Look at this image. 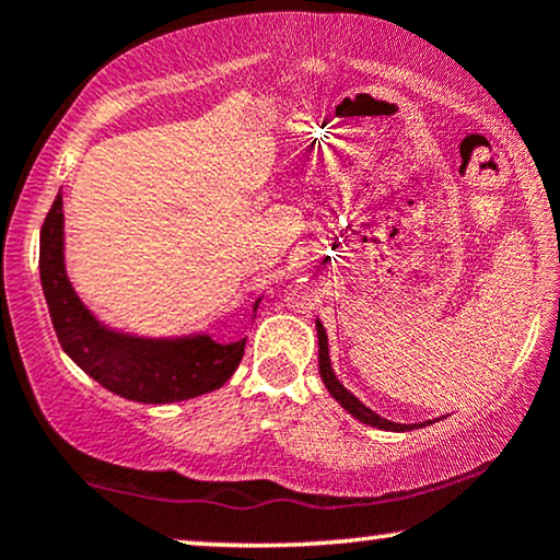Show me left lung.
Returning a JSON list of instances; mask_svg holds the SVG:
<instances>
[{
	"instance_id": "left-lung-1",
	"label": "left lung",
	"mask_w": 560,
	"mask_h": 560,
	"mask_svg": "<svg viewBox=\"0 0 560 560\" xmlns=\"http://www.w3.org/2000/svg\"><path fill=\"white\" fill-rule=\"evenodd\" d=\"M316 331H318V372H320V380H324V385L328 393H331L334 400L341 402V408L351 412L357 420H362L366 425H374V428H382V431H410V428L416 425H402V423H393V420H385L377 412L366 408L364 402H359L354 395L349 393L347 387L341 385L339 377L334 374V366H331V359H328V336H326V328L320 320H316ZM423 425V423H420Z\"/></svg>"
}]
</instances>
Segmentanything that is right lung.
I'll use <instances>...</instances> for the list:
<instances>
[{"mask_svg": "<svg viewBox=\"0 0 560 560\" xmlns=\"http://www.w3.org/2000/svg\"><path fill=\"white\" fill-rule=\"evenodd\" d=\"M40 282L60 347L89 377L125 400L165 405L206 395L224 385L242 362L247 339L217 343L206 334L140 339L98 324L68 282L60 194L40 229Z\"/></svg>", "mask_w": 560, "mask_h": 560, "instance_id": "obj_1", "label": "right lung"}]
</instances>
